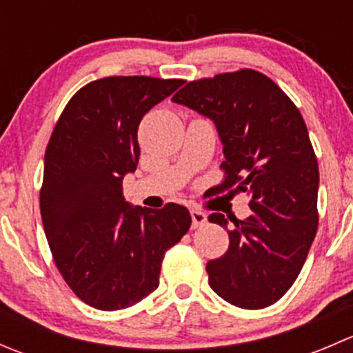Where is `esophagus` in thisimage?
I'll use <instances>...</instances> for the list:
<instances>
[{
    "label": "esophagus",
    "instance_id": "1",
    "mask_svg": "<svg viewBox=\"0 0 353 353\" xmlns=\"http://www.w3.org/2000/svg\"><path fill=\"white\" fill-rule=\"evenodd\" d=\"M191 220H193V229L203 227L206 223V215L198 208H191Z\"/></svg>",
    "mask_w": 353,
    "mask_h": 353
}]
</instances>
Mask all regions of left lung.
<instances>
[{
	"mask_svg": "<svg viewBox=\"0 0 353 353\" xmlns=\"http://www.w3.org/2000/svg\"><path fill=\"white\" fill-rule=\"evenodd\" d=\"M215 123L225 160L220 191L249 194L252 213L227 229L229 249L206 263L208 282L223 301L243 309L275 304L304 266L318 230V159L294 102L254 70L186 83L172 97Z\"/></svg>",
	"mask_w": 353,
	"mask_h": 353,
	"instance_id": "8db88e82",
	"label": "left lung"
}]
</instances>
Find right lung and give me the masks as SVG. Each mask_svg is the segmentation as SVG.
I'll return each mask as SVG.
<instances>
[{"instance_id":"obj_1","label":"right lung","mask_w":353,"mask_h":353,"mask_svg":"<svg viewBox=\"0 0 353 353\" xmlns=\"http://www.w3.org/2000/svg\"><path fill=\"white\" fill-rule=\"evenodd\" d=\"M183 80L108 77L81 87L59 116L44 157L41 215L56 266L80 301L130 307L159 287L167 249L190 230L186 206H131L123 177L137 170L138 126Z\"/></svg>"}]
</instances>
